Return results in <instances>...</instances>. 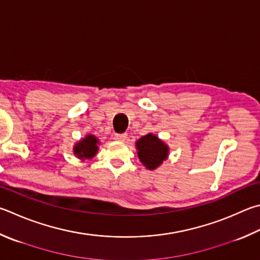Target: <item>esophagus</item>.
<instances>
[{
  "label": "esophagus",
  "instance_id": "1",
  "mask_svg": "<svg viewBox=\"0 0 260 260\" xmlns=\"http://www.w3.org/2000/svg\"><path fill=\"white\" fill-rule=\"evenodd\" d=\"M127 138V134H116L115 135V140L118 141V142H124Z\"/></svg>",
  "mask_w": 260,
  "mask_h": 260
}]
</instances>
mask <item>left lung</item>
I'll use <instances>...</instances> for the list:
<instances>
[{"label":"left lung","mask_w":260,"mask_h":260,"mask_svg":"<svg viewBox=\"0 0 260 260\" xmlns=\"http://www.w3.org/2000/svg\"><path fill=\"white\" fill-rule=\"evenodd\" d=\"M135 148L141 164L149 171H154L161 166L169 155L168 144L152 133L146 134L136 141Z\"/></svg>","instance_id":"left-lung-1"}]
</instances>
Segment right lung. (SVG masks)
Returning a JSON list of instances; mask_svg holds the SVG:
<instances>
[{
	"instance_id": "add662e5",
	"label": "right lung",
	"mask_w": 260,
	"mask_h": 260,
	"mask_svg": "<svg viewBox=\"0 0 260 260\" xmlns=\"http://www.w3.org/2000/svg\"><path fill=\"white\" fill-rule=\"evenodd\" d=\"M99 145H100V140L95 135L87 134L74 144L73 153L75 157L81 159L82 161L91 160L96 155Z\"/></svg>"
}]
</instances>
